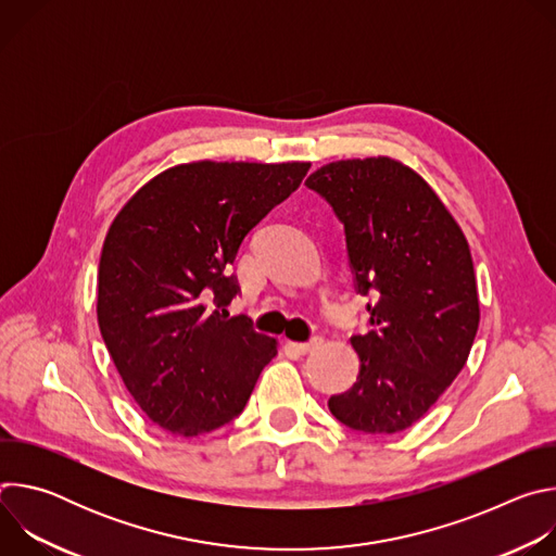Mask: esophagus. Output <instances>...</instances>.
<instances>
[{"mask_svg":"<svg viewBox=\"0 0 556 556\" xmlns=\"http://www.w3.org/2000/svg\"><path fill=\"white\" fill-rule=\"evenodd\" d=\"M321 343H324L321 337H312V339L305 341V343H292V345H294V350H296L299 354H307V352H314L316 348H321Z\"/></svg>","mask_w":556,"mask_h":556,"instance_id":"esophagus-1","label":"esophagus"}]
</instances>
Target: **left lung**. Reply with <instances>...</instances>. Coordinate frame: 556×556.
<instances>
[{"instance_id":"left-lung-1","label":"left lung","mask_w":556,"mask_h":556,"mask_svg":"<svg viewBox=\"0 0 556 556\" xmlns=\"http://www.w3.org/2000/svg\"><path fill=\"white\" fill-rule=\"evenodd\" d=\"M305 187L345 228L369 332L352 337L356 382L328 407L345 427L387 435L418 422L466 365L480 301L466 237L431 187L391 157L339 161Z\"/></svg>"}]
</instances>
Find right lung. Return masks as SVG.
I'll list each match as a JSON object with an SVG mask.
<instances>
[{"label": "right lung", "instance_id": "obj_1", "mask_svg": "<svg viewBox=\"0 0 556 556\" xmlns=\"http://www.w3.org/2000/svg\"><path fill=\"white\" fill-rule=\"evenodd\" d=\"M307 163H191L147 182L114 219L99 264V328L144 416L182 438L240 416L277 343L249 316L230 266Z\"/></svg>", "mask_w": 556, "mask_h": 556}]
</instances>
